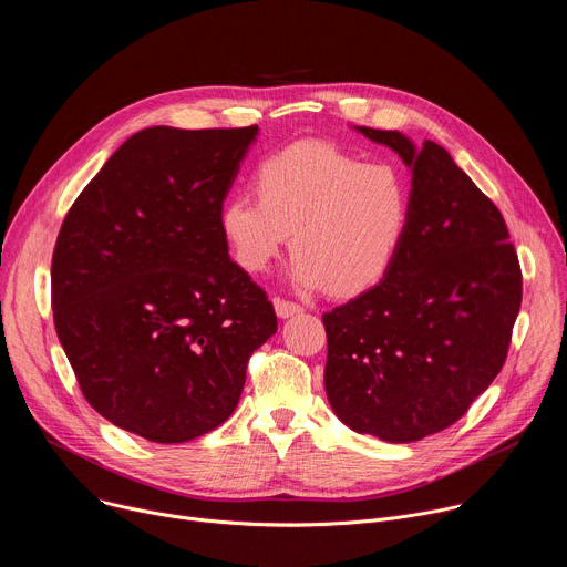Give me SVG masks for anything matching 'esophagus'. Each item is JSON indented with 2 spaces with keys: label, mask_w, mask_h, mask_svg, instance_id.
Returning a JSON list of instances; mask_svg holds the SVG:
<instances>
[{
  "label": "esophagus",
  "mask_w": 567,
  "mask_h": 567,
  "mask_svg": "<svg viewBox=\"0 0 567 567\" xmlns=\"http://www.w3.org/2000/svg\"><path fill=\"white\" fill-rule=\"evenodd\" d=\"M274 307H276V313H278L280 318H289V316L300 313V311L305 309L302 305H298V302H293V300H285V298H274Z\"/></svg>",
  "instance_id": "esophagus-1"
}]
</instances>
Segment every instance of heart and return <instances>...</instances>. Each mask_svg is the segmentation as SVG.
<instances>
[{"label": "heart", "mask_w": 567, "mask_h": 567, "mask_svg": "<svg viewBox=\"0 0 567 567\" xmlns=\"http://www.w3.org/2000/svg\"><path fill=\"white\" fill-rule=\"evenodd\" d=\"M251 193L230 195L219 228L233 260L262 274L291 235L302 289L359 296L392 269L413 213L411 184L392 164H363L328 141H298L260 161Z\"/></svg>", "instance_id": "heart-1"}]
</instances>
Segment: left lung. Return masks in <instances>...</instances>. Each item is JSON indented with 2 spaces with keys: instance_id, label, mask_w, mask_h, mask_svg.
<instances>
[{
  "instance_id": "left-lung-1",
  "label": "left lung",
  "mask_w": 567,
  "mask_h": 567,
  "mask_svg": "<svg viewBox=\"0 0 567 567\" xmlns=\"http://www.w3.org/2000/svg\"><path fill=\"white\" fill-rule=\"evenodd\" d=\"M413 168V213L385 278L322 313L337 417L385 442L455 424L503 370L523 300L507 224L451 154L359 127Z\"/></svg>"
}]
</instances>
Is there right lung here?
Here are the masks:
<instances>
[{
	"label": "right lung",
	"mask_w": 567,
	"mask_h": 567,
	"mask_svg": "<svg viewBox=\"0 0 567 567\" xmlns=\"http://www.w3.org/2000/svg\"><path fill=\"white\" fill-rule=\"evenodd\" d=\"M256 134L258 125L141 130L60 226L58 339L92 409L150 442L179 444L224 424L251 354L278 330L219 228Z\"/></svg>",
	"instance_id": "right-lung-1"
}]
</instances>
